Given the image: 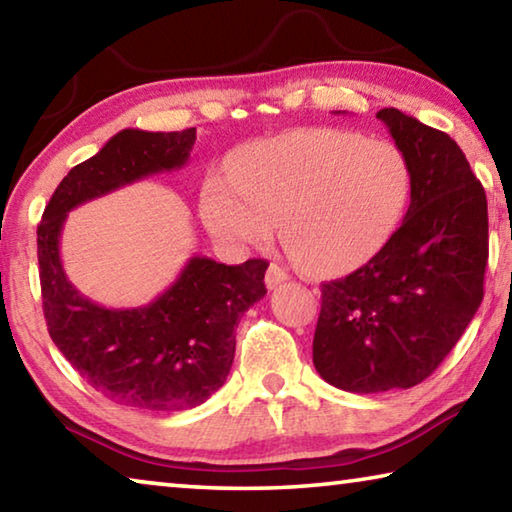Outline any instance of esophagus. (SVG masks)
<instances>
[{
  "instance_id": "esophagus-1",
  "label": "esophagus",
  "mask_w": 512,
  "mask_h": 512,
  "mask_svg": "<svg viewBox=\"0 0 512 512\" xmlns=\"http://www.w3.org/2000/svg\"><path fill=\"white\" fill-rule=\"evenodd\" d=\"M287 280H289V273L284 271L280 264L268 266V271H266V287L268 289H275L277 284H282V282H287Z\"/></svg>"
}]
</instances>
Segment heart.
Returning a JSON list of instances; mask_svg holds the SVG:
<instances>
[{"instance_id":"heart-1","label":"heart","mask_w":512,"mask_h":512,"mask_svg":"<svg viewBox=\"0 0 512 512\" xmlns=\"http://www.w3.org/2000/svg\"><path fill=\"white\" fill-rule=\"evenodd\" d=\"M409 196L400 146L341 128H300L241 146L230 176L207 180L203 214L235 246L264 244L280 223L282 244L302 268L336 273L379 253Z\"/></svg>"}]
</instances>
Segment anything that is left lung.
Returning a JSON list of instances; mask_svg holds the SVG:
<instances>
[{
	"label": "left lung",
	"mask_w": 512,
	"mask_h": 512,
	"mask_svg": "<svg viewBox=\"0 0 512 512\" xmlns=\"http://www.w3.org/2000/svg\"><path fill=\"white\" fill-rule=\"evenodd\" d=\"M377 119L409 162L411 203L368 264L320 284L314 366L350 393L427 379L479 309L488 264V201L461 146L397 108Z\"/></svg>",
	"instance_id": "left-lung-1"
}]
</instances>
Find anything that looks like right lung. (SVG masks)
Wrapping results in <instances>:
<instances>
[{"label":"right lung","instance_id":"add662e5","mask_svg":"<svg viewBox=\"0 0 512 512\" xmlns=\"http://www.w3.org/2000/svg\"><path fill=\"white\" fill-rule=\"evenodd\" d=\"M196 128L149 133L124 128L67 173L38 225L42 309L51 341L92 388L137 411H185L225 384L239 318L266 296V259L225 266L192 257L178 280L135 309H108L81 296L60 262L67 212L135 180L180 169Z\"/></svg>","mask_w":512,"mask_h":512}]
</instances>
